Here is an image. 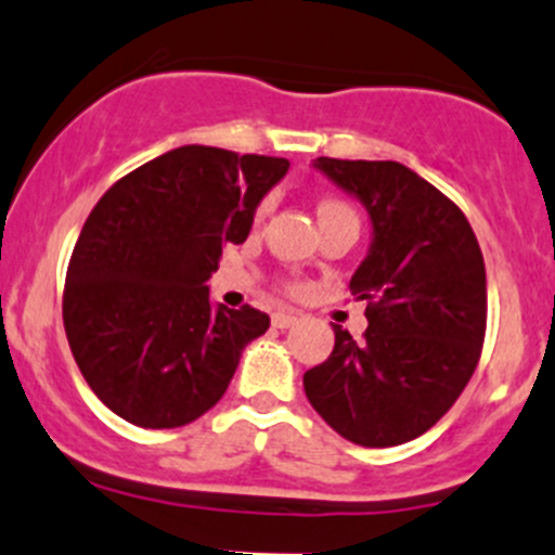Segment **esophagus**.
Here are the masks:
<instances>
[{
  "instance_id": "1",
  "label": "esophagus",
  "mask_w": 555,
  "mask_h": 555,
  "mask_svg": "<svg viewBox=\"0 0 555 555\" xmlns=\"http://www.w3.org/2000/svg\"><path fill=\"white\" fill-rule=\"evenodd\" d=\"M271 324L276 326V330H289V326L297 324V313H293V311H276V313H273Z\"/></svg>"
}]
</instances>
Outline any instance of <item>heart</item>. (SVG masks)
Segmentation results:
<instances>
[{
  "label": "heart",
  "instance_id": "heart-1",
  "mask_svg": "<svg viewBox=\"0 0 555 555\" xmlns=\"http://www.w3.org/2000/svg\"><path fill=\"white\" fill-rule=\"evenodd\" d=\"M268 209H271V199H262L258 204V209H255V220L266 218ZM330 215H351V218H356L351 204H346V202H340V199H324L322 204H319V220L330 218Z\"/></svg>",
  "mask_w": 555,
  "mask_h": 555
}]
</instances>
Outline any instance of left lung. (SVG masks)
I'll use <instances>...</instances> for the list:
<instances>
[{
  "label": "left lung",
  "instance_id": "8db88e82",
  "mask_svg": "<svg viewBox=\"0 0 555 555\" xmlns=\"http://www.w3.org/2000/svg\"><path fill=\"white\" fill-rule=\"evenodd\" d=\"M317 167L370 209L375 238L351 279L370 326L356 343L335 324V351L302 388L343 439L404 444L447 415L481 359V247L463 209L399 162L319 156Z\"/></svg>",
  "mask_w": 555,
  "mask_h": 555
}]
</instances>
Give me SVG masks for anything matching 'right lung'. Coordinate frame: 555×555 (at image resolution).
I'll return each instance as SVG.
<instances>
[{"instance_id":"1","label":"right lung","mask_w":555,"mask_h":555,"mask_svg":"<svg viewBox=\"0 0 555 555\" xmlns=\"http://www.w3.org/2000/svg\"><path fill=\"white\" fill-rule=\"evenodd\" d=\"M289 162L180 145L116 180L85 220L63 287V326L98 399L140 428L194 423L223 399L244 346L268 330L253 306H209L223 244Z\"/></svg>"}]
</instances>
